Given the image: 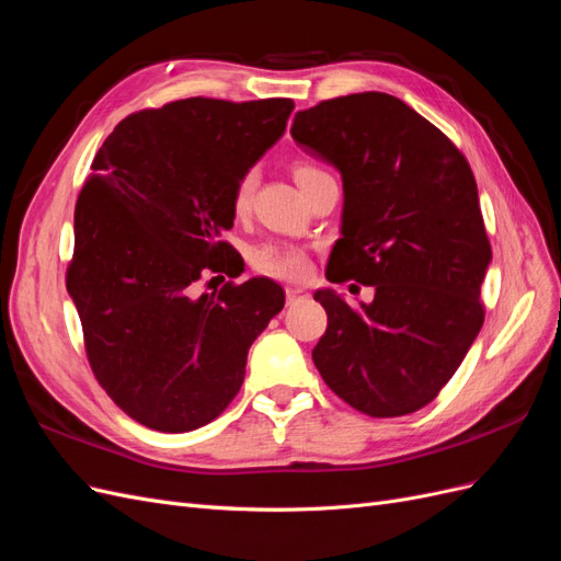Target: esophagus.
I'll return each instance as SVG.
<instances>
[{"instance_id": "obj_1", "label": "esophagus", "mask_w": 561, "mask_h": 561, "mask_svg": "<svg viewBox=\"0 0 561 561\" xmlns=\"http://www.w3.org/2000/svg\"><path fill=\"white\" fill-rule=\"evenodd\" d=\"M285 299H287V304L307 301V299H309V293L301 290V287H287V290H285Z\"/></svg>"}]
</instances>
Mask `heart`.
Returning a JSON list of instances; mask_svg holds the SVG:
<instances>
[{
  "mask_svg": "<svg viewBox=\"0 0 561 561\" xmlns=\"http://www.w3.org/2000/svg\"><path fill=\"white\" fill-rule=\"evenodd\" d=\"M322 173L318 165L309 163V161H295L293 163V178L299 184L301 192H307L309 186L320 180ZM254 184H257V173L248 171L239 178V182L233 184V192H231V206L233 213H245L250 201H252V192H254ZM250 262L254 266V271H260V274L268 276V278H280V280H301L304 276L309 274V260L307 254L297 248L290 245H280V243H266L260 245L257 250H252L250 254Z\"/></svg>",
  "mask_w": 561,
  "mask_h": 561,
  "instance_id": "obj_1",
  "label": "heart"
}]
</instances>
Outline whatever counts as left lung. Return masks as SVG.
<instances>
[{
	"instance_id": "8db88e82",
	"label": "left lung",
	"mask_w": 561,
	"mask_h": 561,
	"mask_svg": "<svg viewBox=\"0 0 561 561\" xmlns=\"http://www.w3.org/2000/svg\"><path fill=\"white\" fill-rule=\"evenodd\" d=\"M295 142L344 182L330 283L375 287L360 307L318 290L328 330L320 377L355 410L404 416L435 400L484 322L491 262L478 184L443 130L388 93H353L295 114Z\"/></svg>"
}]
</instances>
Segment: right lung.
<instances>
[{
  "label": "right lung",
  "instance_id": "1",
  "mask_svg": "<svg viewBox=\"0 0 561 561\" xmlns=\"http://www.w3.org/2000/svg\"><path fill=\"white\" fill-rule=\"evenodd\" d=\"M287 98H186L126 116L93 159L75 208L70 293L95 379L130 419L190 433L227 410L248 351L285 293L257 276L196 295L208 274L241 276L222 241L231 192L285 133Z\"/></svg>",
  "mask_w": 561,
  "mask_h": 561
}]
</instances>
